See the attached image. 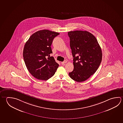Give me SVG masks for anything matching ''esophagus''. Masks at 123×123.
Masks as SVG:
<instances>
[{"label":"esophagus","mask_w":123,"mask_h":123,"mask_svg":"<svg viewBox=\"0 0 123 123\" xmlns=\"http://www.w3.org/2000/svg\"><path fill=\"white\" fill-rule=\"evenodd\" d=\"M66 63H67V61H63V62H61V64H62V65H64V64H65Z\"/></svg>","instance_id":"esophagus-1"}]
</instances>
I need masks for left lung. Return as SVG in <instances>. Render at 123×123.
I'll return each mask as SVG.
<instances>
[{"mask_svg": "<svg viewBox=\"0 0 123 123\" xmlns=\"http://www.w3.org/2000/svg\"><path fill=\"white\" fill-rule=\"evenodd\" d=\"M68 35L74 66L69 75L76 82H84L99 67L102 60L101 48L96 37L87 31H71Z\"/></svg>", "mask_w": 123, "mask_h": 123, "instance_id": "left-lung-1", "label": "left lung"}]
</instances>
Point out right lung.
<instances>
[{
  "label": "right lung",
  "instance_id": "1",
  "mask_svg": "<svg viewBox=\"0 0 123 123\" xmlns=\"http://www.w3.org/2000/svg\"><path fill=\"white\" fill-rule=\"evenodd\" d=\"M60 33L48 30L39 31L31 35L24 46L23 56L27 68L34 77L47 80L54 75L59 64L52 54L51 45Z\"/></svg>",
  "mask_w": 123,
  "mask_h": 123
}]
</instances>
